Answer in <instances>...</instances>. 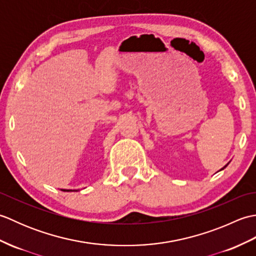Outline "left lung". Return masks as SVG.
Wrapping results in <instances>:
<instances>
[{
    "label": "left lung",
    "mask_w": 256,
    "mask_h": 256,
    "mask_svg": "<svg viewBox=\"0 0 256 256\" xmlns=\"http://www.w3.org/2000/svg\"><path fill=\"white\" fill-rule=\"evenodd\" d=\"M226 166H224V168H222V170H224V168H226Z\"/></svg>",
    "instance_id": "left-lung-1"
}]
</instances>
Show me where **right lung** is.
Masks as SVG:
<instances>
[{
	"label": "right lung",
	"mask_w": 256,
	"mask_h": 256,
	"mask_svg": "<svg viewBox=\"0 0 256 256\" xmlns=\"http://www.w3.org/2000/svg\"><path fill=\"white\" fill-rule=\"evenodd\" d=\"M64 192H72V190H64Z\"/></svg>",
	"instance_id": "right-lung-1"
}]
</instances>
